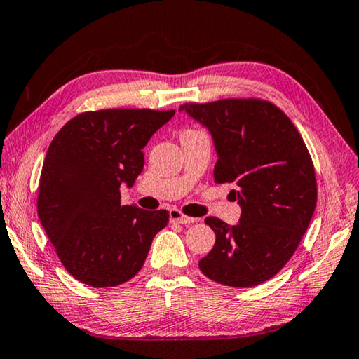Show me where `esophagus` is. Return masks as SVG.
Returning a JSON list of instances; mask_svg holds the SVG:
<instances>
[{"instance_id": "obj_1", "label": "esophagus", "mask_w": 359, "mask_h": 359, "mask_svg": "<svg viewBox=\"0 0 359 359\" xmlns=\"http://www.w3.org/2000/svg\"><path fill=\"white\" fill-rule=\"evenodd\" d=\"M169 219L172 222H177V224H184V225L195 224V222H198V219H195V217H187V215L182 214L179 209H170Z\"/></svg>"}]
</instances>
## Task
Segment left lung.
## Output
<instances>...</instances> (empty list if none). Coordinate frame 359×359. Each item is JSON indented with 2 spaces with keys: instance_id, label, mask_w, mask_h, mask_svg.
<instances>
[{
  "instance_id": "8db88e82",
  "label": "left lung",
  "mask_w": 359,
  "mask_h": 359,
  "mask_svg": "<svg viewBox=\"0 0 359 359\" xmlns=\"http://www.w3.org/2000/svg\"><path fill=\"white\" fill-rule=\"evenodd\" d=\"M209 130L217 153L214 179L233 184L236 225L206 224L215 244L200 260L209 280L251 287L280 271L297 249L316 208L315 169L299 130L280 108L257 99H225L179 108Z\"/></svg>"
}]
</instances>
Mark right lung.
I'll return each instance as SVG.
<instances>
[{
  "instance_id": "obj_1",
  "label": "right lung",
  "mask_w": 359,
  "mask_h": 359,
  "mask_svg": "<svg viewBox=\"0 0 359 359\" xmlns=\"http://www.w3.org/2000/svg\"><path fill=\"white\" fill-rule=\"evenodd\" d=\"M175 111H88L70 119L50 142L38 193V215L73 278L113 287L140 271L168 210L121 206L144 169V147Z\"/></svg>"
}]
</instances>
